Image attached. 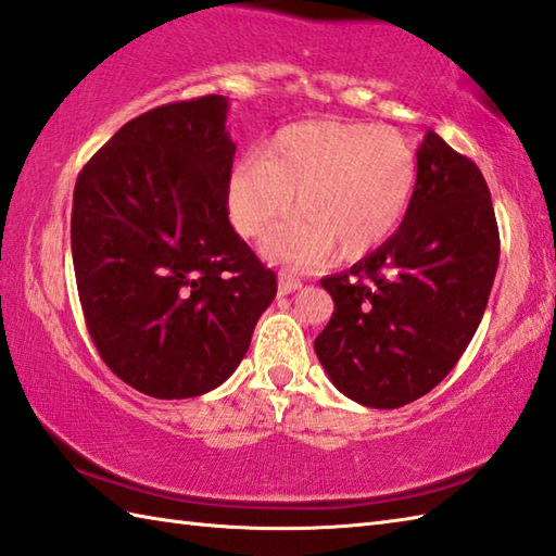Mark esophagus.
Here are the masks:
<instances>
[{"label":"esophagus","mask_w":556,"mask_h":556,"mask_svg":"<svg viewBox=\"0 0 556 556\" xmlns=\"http://www.w3.org/2000/svg\"><path fill=\"white\" fill-rule=\"evenodd\" d=\"M300 288H302V280L300 278H294L290 274H280L278 276V292L280 294H290V292L300 290Z\"/></svg>","instance_id":"obj_1"}]
</instances>
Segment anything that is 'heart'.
<instances>
[{"label": "heart", "mask_w": 556, "mask_h": 556, "mask_svg": "<svg viewBox=\"0 0 556 556\" xmlns=\"http://www.w3.org/2000/svg\"><path fill=\"white\" fill-rule=\"evenodd\" d=\"M416 180V152L397 130L312 121L276 135L266 154H242L226 204L242 238H262L292 212L294 197L300 218L270 236L264 254L314 266L336 247L352 258L386 240L409 208Z\"/></svg>", "instance_id": "heart-1"}]
</instances>
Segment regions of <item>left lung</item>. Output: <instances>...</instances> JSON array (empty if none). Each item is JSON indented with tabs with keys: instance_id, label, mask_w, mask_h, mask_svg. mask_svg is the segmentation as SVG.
Wrapping results in <instances>:
<instances>
[{
	"instance_id": "1",
	"label": "left lung",
	"mask_w": 556,
	"mask_h": 556,
	"mask_svg": "<svg viewBox=\"0 0 556 556\" xmlns=\"http://www.w3.org/2000/svg\"><path fill=\"white\" fill-rule=\"evenodd\" d=\"M402 226L350 270L320 280L336 312L314 350L344 397L397 409L445 378L476 336L500 262L488 182L428 130Z\"/></svg>"
}]
</instances>
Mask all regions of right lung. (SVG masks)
<instances>
[{
    "label": "right lung",
    "instance_id": "obj_1",
    "mask_svg": "<svg viewBox=\"0 0 556 556\" xmlns=\"http://www.w3.org/2000/svg\"><path fill=\"white\" fill-rule=\"evenodd\" d=\"M228 97L156 106L83 166L71 252L90 338L156 400L218 388L250 350L276 276L228 220Z\"/></svg>",
    "mask_w": 556,
    "mask_h": 556
}]
</instances>
